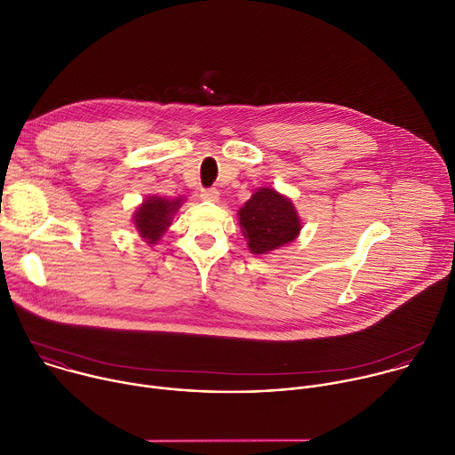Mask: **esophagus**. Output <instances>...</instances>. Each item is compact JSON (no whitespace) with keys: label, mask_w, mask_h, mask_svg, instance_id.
<instances>
[{"label":"esophagus","mask_w":455,"mask_h":455,"mask_svg":"<svg viewBox=\"0 0 455 455\" xmlns=\"http://www.w3.org/2000/svg\"><path fill=\"white\" fill-rule=\"evenodd\" d=\"M202 200L204 202H212V204H216V202H220V192L216 190V188H207V190H202Z\"/></svg>","instance_id":"1"}]
</instances>
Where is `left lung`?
<instances>
[{
    "mask_svg": "<svg viewBox=\"0 0 455 455\" xmlns=\"http://www.w3.org/2000/svg\"><path fill=\"white\" fill-rule=\"evenodd\" d=\"M237 221L253 255L286 246L302 230L293 202L272 187L257 188L237 211Z\"/></svg>",
    "mask_w": 455,
    "mask_h": 455,
    "instance_id": "left-lung-1",
    "label": "left lung"
}]
</instances>
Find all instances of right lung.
<instances>
[{"instance_id": "obj_1", "label": "right lung", "mask_w": 455, "mask_h": 455, "mask_svg": "<svg viewBox=\"0 0 455 455\" xmlns=\"http://www.w3.org/2000/svg\"><path fill=\"white\" fill-rule=\"evenodd\" d=\"M185 204V198H164L158 194H151L135 211L133 225L142 241L148 244H156L162 235L169 230L172 218Z\"/></svg>"}]
</instances>
